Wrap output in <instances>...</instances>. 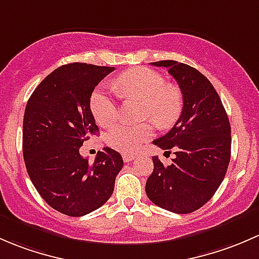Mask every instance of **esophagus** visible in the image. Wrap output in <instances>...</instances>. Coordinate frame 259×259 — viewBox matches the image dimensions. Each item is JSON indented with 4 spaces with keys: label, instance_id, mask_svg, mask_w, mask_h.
<instances>
[{
    "label": "esophagus",
    "instance_id": "1",
    "mask_svg": "<svg viewBox=\"0 0 259 259\" xmlns=\"http://www.w3.org/2000/svg\"><path fill=\"white\" fill-rule=\"evenodd\" d=\"M122 157H123V161L124 162H131V161H133V159L136 158V154L124 153V154H122Z\"/></svg>",
    "mask_w": 259,
    "mask_h": 259
}]
</instances>
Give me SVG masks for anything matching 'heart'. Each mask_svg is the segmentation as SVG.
I'll return each mask as SVG.
<instances>
[{
  "label": "heart",
  "instance_id": "obj_1",
  "mask_svg": "<svg viewBox=\"0 0 259 259\" xmlns=\"http://www.w3.org/2000/svg\"><path fill=\"white\" fill-rule=\"evenodd\" d=\"M114 90L122 97L142 102V117L152 119L159 128L172 127L182 113V91L176 84L166 83L164 77L151 68L137 67L123 72L117 78ZM91 111L103 127L111 126L118 113L113 96L103 90H97L91 97ZM153 133L152 122L136 126L117 124L107 133L106 142L116 151L128 153L137 151Z\"/></svg>",
  "mask_w": 259,
  "mask_h": 259
}]
</instances>
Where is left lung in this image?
Returning <instances> with one entry per match:
<instances>
[{
  "mask_svg": "<svg viewBox=\"0 0 259 259\" xmlns=\"http://www.w3.org/2000/svg\"><path fill=\"white\" fill-rule=\"evenodd\" d=\"M168 68L183 95V110L168 133L153 145L176 158L154 168L146 182L148 198L161 208L186 214L207 203L222 183L231 159V124L217 91L206 76L177 61L152 62Z\"/></svg>",
  "mask_w": 259,
  "mask_h": 259,
  "instance_id": "obj_1",
  "label": "left lung"
}]
</instances>
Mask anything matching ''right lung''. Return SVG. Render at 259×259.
Returning a JSON list of instances; mask_svg holds the SVG:
<instances>
[{"instance_id":"obj_1","label":"right lung","mask_w":259,"mask_h":259,"mask_svg":"<svg viewBox=\"0 0 259 259\" xmlns=\"http://www.w3.org/2000/svg\"><path fill=\"white\" fill-rule=\"evenodd\" d=\"M114 67L70 63L50 73L33 91L23 116L26 169L39 196L71 217L93 212L108 201L123 167L112 148L98 152L93 163L79 148L98 127L91 112L95 87Z\"/></svg>"}]
</instances>
